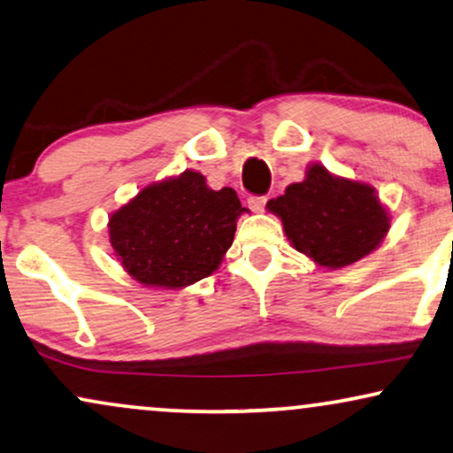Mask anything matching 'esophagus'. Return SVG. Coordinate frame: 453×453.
I'll return each mask as SVG.
<instances>
[{
    "label": "esophagus",
    "mask_w": 453,
    "mask_h": 453,
    "mask_svg": "<svg viewBox=\"0 0 453 453\" xmlns=\"http://www.w3.org/2000/svg\"><path fill=\"white\" fill-rule=\"evenodd\" d=\"M265 204H267L265 196H249V207L250 211H255V213H261V211L265 209Z\"/></svg>",
    "instance_id": "esophagus-1"
}]
</instances>
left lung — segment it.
<instances>
[{
    "label": "left lung",
    "instance_id": "1",
    "mask_svg": "<svg viewBox=\"0 0 453 453\" xmlns=\"http://www.w3.org/2000/svg\"><path fill=\"white\" fill-rule=\"evenodd\" d=\"M267 209L282 219L290 244L319 265L336 269L370 255L387 236L391 217L374 188L328 173L313 163Z\"/></svg>",
    "mask_w": 453,
    "mask_h": 453
}]
</instances>
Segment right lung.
I'll list each match as a JSON object with an SVG mask.
<instances>
[{"label": "right lung", "mask_w": 453, "mask_h": 453, "mask_svg": "<svg viewBox=\"0 0 453 453\" xmlns=\"http://www.w3.org/2000/svg\"><path fill=\"white\" fill-rule=\"evenodd\" d=\"M232 188L211 190L198 171L146 186L108 221L114 255L140 284L184 288L211 276L244 213Z\"/></svg>", "instance_id": "right-lung-1"}]
</instances>
